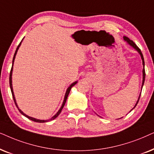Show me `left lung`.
<instances>
[{"label": "left lung", "mask_w": 154, "mask_h": 154, "mask_svg": "<svg viewBox=\"0 0 154 154\" xmlns=\"http://www.w3.org/2000/svg\"><path fill=\"white\" fill-rule=\"evenodd\" d=\"M124 40L125 41V42H128V44H129L131 46H132L133 48H134V49H136V50L138 51V53H139V54H140V56H141V60H142V63H143V66H144V68H143V71H142V72H143V80H142V86H141V89H142V87H143V85H144V80H145V75H146V74H145V69H144V57H143V55H142V53H141V50L140 49H139V48L138 46H137L136 44H134V42H133V41H132V40H130V38H129L128 37H127V36H124ZM140 96H141V94H139V98H138V100H137V103L135 104V106H134V107L133 108H134L135 107H136V106L137 105V103H138V102H139V98H140ZM132 108V109H133ZM130 110V111H131Z\"/></svg>", "instance_id": "8db88e82"}]
</instances>
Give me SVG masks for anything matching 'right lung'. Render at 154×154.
I'll list each match as a JSON object with an SVG mask.
<instances>
[{"label": "right lung", "mask_w": 154, "mask_h": 154, "mask_svg": "<svg viewBox=\"0 0 154 154\" xmlns=\"http://www.w3.org/2000/svg\"><path fill=\"white\" fill-rule=\"evenodd\" d=\"M21 43H22V42L20 43V44L18 45V46H17V49H16V51H15V54H14V57H13V65H12V68H11V70H10V78H9V82H10V89H11V92H12V95H13V100H14V102H15V105H16V106H17V108H18V110H19V111L20 112V113H22V115H23L24 116H25L26 118H29V120H32V121H34V122H48V121H50V120H54L55 118H56L57 117H58V116H59V114L61 112V111H62V109L63 108V107H64V106H65V102H66V101H67V96H68V95H69V91H70V90H71V88L73 87V86H75L76 84H77V82H73L72 84V85L69 86V87L67 88V91H66V93H65V98H64V101H63V104H62V106H61L60 107V110H58V112H57V113L53 117H52V118H51V119H49V120H38V119H36V118H32V117H29V116H26V114H24L23 112L19 108H18V106H17V103H16V100H15V95H14V92H13V85H12V74H13V63H14V60H15V56H16V54H17V51H18V49H19V48H20V45H21Z\"/></svg>", "instance_id": "1"}]
</instances>
